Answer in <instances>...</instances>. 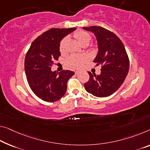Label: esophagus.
Returning <instances> with one entry per match:
<instances>
[{"label": "esophagus", "instance_id": "esophagus-1", "mask_svg": "<svg viewBox=\"0 0 150 150\" xmlns=\"http://www.w3.org/2000/svg\"><path fill=\"white\" fill-rule=\"evenodd\" d=\"M79 71H76V72H75V74L76 75H77V74H79Z\"/></svg>", "mask_w": 150, "mask_h": 150}]
</instances>
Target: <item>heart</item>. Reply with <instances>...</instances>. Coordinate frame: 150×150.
<instances>
[{
    "instance_id": "1",
    "label": "heart",
    "mask_w": 150,
    "mask_h": 150,
    "mask_svg": "<svg viewBox=\"0 0 150 150\" xmlns=\"http://www.w3.org/2000/svg\"><path fill=\"white\" fill-rule=\"evenodd\" d=\"M75 38L81 45L88 44L91 40V36L88 33L84 31H78L74 33ZM68 41V37H64L59 43V51L64 53L66 50V45ZM87 61V57L84 55H72L66 59V64L69 68L78 69L81 68L83 64Z\"/></svg>"
}]
</instances>
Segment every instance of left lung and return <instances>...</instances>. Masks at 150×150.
Listing matches in <instances>:
<instances>
[{
    "label": "left lung",
    "instance_id": "8db88e82",
    "mask_svg": "<svg viewBox=\"0 0 150 150\" xmlns=\"http://www.w3.org/2000/svg\"><path fill=\"white\" fill-rule=\"evenodd\" d=\"M92 31L98 41V52L94 62L101 65L99 75L88 72L85 90L97 97H107L119 89L127 75L129 59L120 39L109 30L100 26L83 27Z\"/></svg>",
    "mask_w": 150,
    "mask_h": 150
}]
</instances>
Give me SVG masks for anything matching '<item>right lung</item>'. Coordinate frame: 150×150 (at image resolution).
<instances>
[{
	"label": "right lung",
	"instance_id": "obj_1",
	"mask_svg": "<svg viewBox=\"0 0 150 150\" xmlns=\"http://www.w3.org/2000/svg\"><path fill=\"white\" fill-rule=\"evenodd\" d=\"M76 28H52L33 41L25 59V71L30 88L46 102H55L65 94L68 80L74 74L70 70L52 72L54 60L60 56V41Z\"/></svg>",
	"mask_w": 150,
	"mask_h": 150
}]
</instances>
